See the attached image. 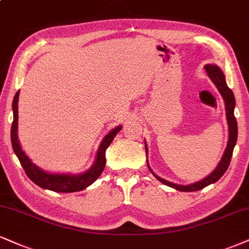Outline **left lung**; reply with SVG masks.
Returning a JSON list of instances; mask_svg holds the SVG:
<instances>
[{
	"label": "left lung",
	"mask_w": 249,
	"mask_h": 249,
	"mask_svg": "<svg viewBox=\"0 0 249 249\" xmlns=\"http://www.w3.org/2000/svg\"><path fill=\"white\" fill-rule=\"evenodd\" d=\"M204 69H205V71H207L208 75H209L211 81L214 83V85H216L217 89H218L220 94H222L224 98V101H225L226 119H228L229 133H230L228 148L225 149V152H224L223 158L218 164V166L216 167V170H214L213 173L210 174V176H208L203 180L198 181V182H195V183H193V185H188V186L176 185V183L168 182V181L161 179V178L157 177L151 170H150L149 164H148L149 170L151 171V173L156 177V179H158L161 183H164V185L170 186V187H172V188L180 190V192H196V190L203 189L204 187L209 186V185H211V183L216 182L217 180H219L220 178L223 177V174L225 173L226 170H228L230 161H231V158H232L233 149H234L235 143H237L238 124H237V120H235V116H234V106H235L234 94H233L232 90L228 87V84H226L225 76H224L222 70H220L218 67L213 66V64H207V66L204 67ZM145 152H148L146 145H145Z\"/></svg>",
	"instance_id": "obj_1"
}]
</instances>
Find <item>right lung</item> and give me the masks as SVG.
<instances>
[{
    "mask_svg": "<svg viewBox=\"0 0 249 249\" xmlns=\"http://www.w3.org/2000/svg\"><path fill=\"white\" fill-rule=\"evenodd\" d=\"M18 96H19V91L15 94L14 101H12L14 121H12V125H11V144H12V149H14L15 153H16L17 158L19 159L20 165L23 166L24 171H25L26 176L30 178V180H32L36 185L41 187V188L50 189L57 193L79 192V190L85 189L88 186L92 185V183H93L94 181L100 177V174L103 173L104 168H105L106 149L108 148L109 144L112 143L113 140H114L116 134L121 130V125L116 127L115 129L109 131V133L106 135L105 139L103 140V142L100 144L99 150H98L96 162H94L93 166H92L88 172H85V173L83 174H79V176L47 173V172H44L42 170H40L39 167H36V165L30 160L29 157H27L25 153H24L23 150H21L19 142H18V136H17Z\"/></svg>",
    "mask_w": 249,
    "mask_h": 249,
    "instance_id": "1",
    "label": "right lung"
}]
</instances>
